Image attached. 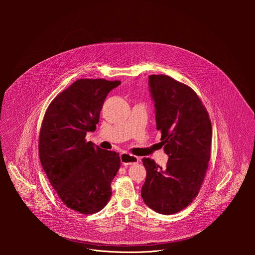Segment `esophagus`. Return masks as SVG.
Here are the masks:
<instances>
[{"label": "esophagus", "mask_w": 255, "mask_h": 255, "mask_svg": "<svg viewBox=\"0 0 255 255\" xmlns=\"http://www.w3.org/2000/svg\"><path fill=\"white\" fill-rule=\"evenodd\" d=\"M121 157V162L123 165L125 166H128V165H132V164H135L138 162L139 158L134 156V155H131V154H128V153H122L120 155Z\"/></svg>", "instance_id": "obj_1"}]
</instances>
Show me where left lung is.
<instances>
[{"label": "left lung", "mask_w": 255, "mask_h": 255, "mask_svg": "<svg viewBox=\"0 0 255 255\" xmlns=\"http://www.w3.org/2000/svg\"><path fill=\"white\" fill-rule=\"evenodd\" d=\"M157 129L169 156L165 168L143 158L146 179L141 197L152 210L165 215L180 212L196 197L211 154L212 127L197 94L168 75H149Z\"/></svg>", "instance_id": "left-lung-1"}]
</instances>
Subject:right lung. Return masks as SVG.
<instances>
[{
  "instance_id": "right-lung-1",
  "label": "right lung",
  "mask_w": 255,
  "mask_h": 255,
  "mask_svg": "<svg viewBox=\"0 0 255 255\" xmlns=\"http://www.w3.org/2000/svg\"><path fill=\"white\" fill-rule=\"evenodd\" d=\"M121 81L78 79L51 102L39 136V157L44 172L67 207L81 214L102 210L112 195L119 153L85 139L94 131L111 90Z\"/></svg>"
}]
</instances>
